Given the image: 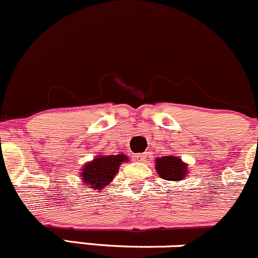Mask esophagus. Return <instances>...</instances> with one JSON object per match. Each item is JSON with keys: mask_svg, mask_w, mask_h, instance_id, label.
<instances>
[{"mask_svg": "<svg viewBox=\"0 0 258 258\" xmlns=\"http://www.w3.org/2000/svg\"><path fill=\"white\" fill-rule=\"evenodd\" d=\"M134 158L136 161H143L146 159V154H143V153H137V154H135Z\"/></svg>", "mask_w": 258, "mask_h": 258, "instance_id": "1", "label": "esophagus"}]
</instances>
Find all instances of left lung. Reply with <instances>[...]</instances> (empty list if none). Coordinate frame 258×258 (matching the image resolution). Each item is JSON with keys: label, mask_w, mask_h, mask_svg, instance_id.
I'll return each mask as SVG.
<instances>
[{"label": "left lung", "mask_w": 258, "mask_h": 258, "mask_svg": "<svg viewBox=\"0 0 258 258\" xmlns=\"http://www.w3.org/2000/svg\"><path fill=\"white\" fill-rule=\"evenodd\" d=\"M155 170L164 180L180 181L185 179L188 169L187 164L175 155H165L155 159Z\"/></svg>", "instance_id": "1"}]
</instances>
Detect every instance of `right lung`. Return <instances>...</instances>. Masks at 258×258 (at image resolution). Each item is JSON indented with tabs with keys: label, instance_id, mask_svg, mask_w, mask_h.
I'll list each match as a JSON object with an SVG mask.
<instances>
[{
	"label": "right lung",
	"instance_id": "add662e5",
	"mask_svg": "<svg viewBox=\"0 0 258 258\" xmlns=\"http://www.w3.org/2000/svg\"><path fill=\"white\" fill-rule=\"evenodd\" d=\"M126 161H128V157L123 153H118L116 155H104L103 153H99L94 159L87 161L82 166L79 177L88 188L101 191L112 182L120 165Z\"/></svg>",
	"mask_w": 258,
	"mask_h": 258
}]
</instances>
